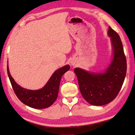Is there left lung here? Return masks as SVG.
<instances>
[{"label":"left lung","instance_id":"1","mask_svg":"<svg viewBox=\"0 0 135 135\" xmlns=\"http://www.w3.org/2000/svg\"><path fill=\"white\" fill-rule=\"evenodd\" d=\"M108 35L112 40L113 58L105 72L94 74L81 68L74 69L82 97L94 105H103L114 100L122 88L126 74V58L120 36L110 27Z\"/></svg>","mask_w":135,"mask_h":135}]
</instances>
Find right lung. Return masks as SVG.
<instances>
[{
	"mask_svg": "<svg viewBox=\"0 0 135 135\" xmlns=\"http://www.w3.org/2000/svg\"><path fill=\"white\" fill-rule=\"evenodd\" d=\"M69 69V65L63 66L53 73L43 88L38 90H30L23 88L16 83L9 73L8 65L7 66L9 80L19 100L24 104L37 109L49 107L54 103L57 98L61 76Z\"/></svg>",
	"mask_w": 135,
	"mask_h": 135,
	"instance_id": "1",
	"label": "right lung"
}]
</instances>
